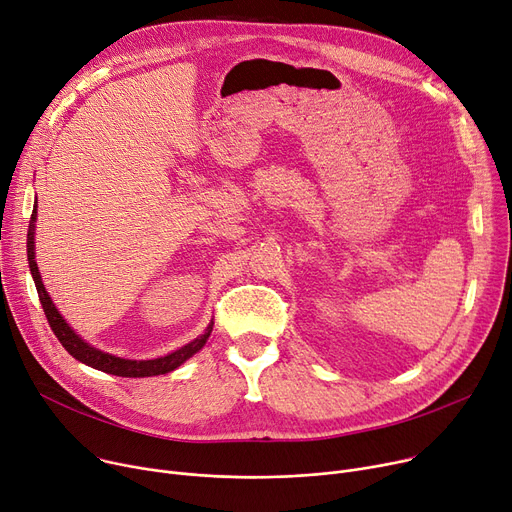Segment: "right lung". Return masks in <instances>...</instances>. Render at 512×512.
Listing matches in <instances>:
<instances>
[{
    "label": "right lung",
    "instance_id": "add662e5",
    "mask_svg": "<svg viewBox=\"0 0 512 512\" xmlns=\"http://www.w3.org/2000/svg\"><path fill=\"white\" fill-rule=\"evenodd\" d=\"M34 220H37V203H34L32 208V216H30V224H28V234H26V253H28V265H30V274L34 280V286H37L39 292V300L43 304V311L45 317L53 329V333L57 335V339L61 342V346L70 352L76 360L102 370V372H109L115 374V377H156V374H166L170 370H175L177 366H181L185 360H189L195 352H199L203 348V344L208 342V337L212 333L214 321L208 325L206 333L201 337L193 339L191 344L183 346L181 350L156 358V360H125V358H117L111 356L107 352H100L92 346H88L82 337H78L74 333V329L65 323V319L59 315V311L55 309L53 300L49 298L43 282H41V274H39V267L37 261H34Z\"/></svg>",
    "mask_w": 512,
    "mask_h": 512
}]
</instances>
